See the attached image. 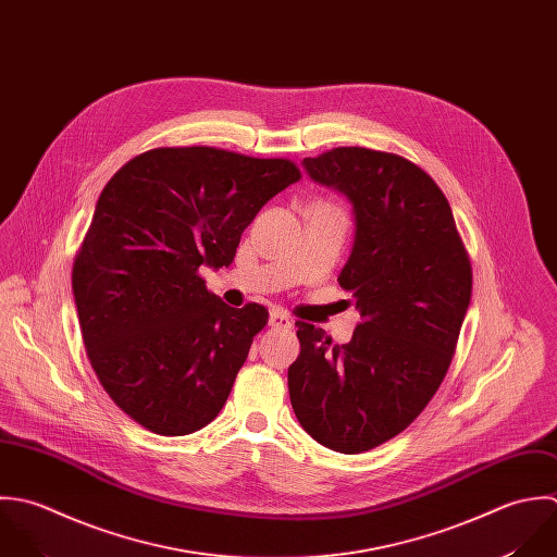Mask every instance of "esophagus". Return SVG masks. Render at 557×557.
Listing matches in <instances>:
<instances>
[{
	"label": "esophagus",
	"mask_w": 557,
	"mask_h": 557,
	"mask_svg": "<svg viewBox=\"0 0 557 557\" xmlns=\"http://www.w3.org/2000/svg\"><path fill=\"white\" fill-rule=\"evenodd\" d=\"M268 324H270L272 329H292V320H289L285 313H281V311H270Z\"/></svg>",
	"instance_id": "esophagus-1"
}]
</instances>
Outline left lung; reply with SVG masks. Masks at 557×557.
<instances>
[{
  "instance_id": "obj_1",
  "label": "left lung",
  "mask_w": 557,
  "mask_h": 557,
  "mask_svg": "<svg viewBox=\"0 0 557 557\" xmlns=\"http://www.w3.org/2000/svg\"><path fill=\"white\" fill-rule=\"evenodd\" d=\"M302 166L352 205L339 285L363 322L344 346L296 322L289 397L320 445L361 454L406 430L441 386L471 302V263L445 194L412 162L339 147Z\"/></svg>"
}]
</instances>
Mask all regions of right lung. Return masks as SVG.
<instances>
[{"instance_id": "right-lung-1", "label": "right lung", "mask_w": 557, "mask_h": 557, "mask_svg": "<svg viewBox=\"0 0 557 557\" xmlns=\"http://www.w3.org/2000/svg\"><path fill=\"white\" fill-rule=\"evenodd\" d=\"M298 180L289 160L173 147L129 160L103 187L73 298L92 370L143 428L184 436L222 410L268 311L224 305L198 268H228L259 209Z\"/></svg>"}]
</instances>
